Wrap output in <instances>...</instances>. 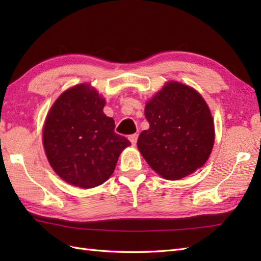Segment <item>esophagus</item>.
Segmentation results:
<instances>
[{
	"mask_svg": "<svg viewBox=\"0 0 261 261\" xmlns=\"http://www.w3.org/2000/svg\"><path fill=\"white\" fill-rule=\"evenodd\" d=\"M129 140L131 141L132 145L136 146V145H137V141H138V135H137V134L131 135V136L129 137Z\"/></svg>",
	"mask_w": 261,
	"mask_h": 261,
	"instance_id": "1",
	"label": "esophagus"
}]
</instances>
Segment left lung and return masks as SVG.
Listing matches in <instances>:
<instances>
[{
  "label": "left lung",
  "mask_w": 261,
  "mask_h": 261,
  "mask_svg": "<svg viewBox=\"0 0 261 261\" xmlns=\"http://www.w3.org/2000/svg\"><path fill=\"white\" fill-rule=\"evenodd\" d=\"M148 130L138 149L162 177L177 180L206 163L214 145V123L204 98L194 88L169 82L146 104Z\"/></svg>",
  "instance_id": "8db88e82"
}]
</instances>
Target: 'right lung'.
Listing matches in <instances>:
<instances>
[{"mask_svg": "<svg viewBox=\"0 0 261 261\" xmlns=\"http://www.w3.org/2000/svg\"><path fill=\"white\" fill-rule=\"evenodd\" d=\"M105 99L88 84L65 91L43 125L42 141L53 169L68 184L93 188L113 174L122 150L131 142L114 132L103 113Z\"/></svg>", "mask_w": 261, "mask_h": 261, "instance_id": "1", "label": "right lung"}]
</instances>
